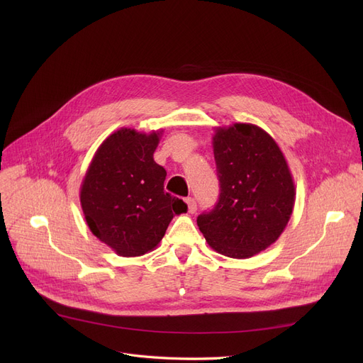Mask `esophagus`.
I'll return each mask as SVG.
<instances>
[{"label": "esophagus", "mask_w": 363, "mask_h": 363, "mask_svg": "<svg viewBox=\"0 0 363 363\" xmlns=\"http://www.w3.org/2000/svg\"><path fill=\"white\" fill-rule=\"evenodd\" d=\"M185 203H186V206H188V213H196V212H197V203H196L194 199L188 197V199L185 200Z\"/></svg>", "instance_id": "obj_1"}]
</instances>
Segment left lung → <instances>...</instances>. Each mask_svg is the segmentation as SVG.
Instances as JSON below:
<instances>
[{
	"label": "left lung",
	"instance_id": "1",
	"mask_svg": "<svg viewBox=\"0 0 363 363\" xmlns=\"http://www.w3.org/2000/svg\"><path fill=\"white\" fill-rule=\"evenodd\" d=\"M220 194L212 212L197 218L212 249L249 259L274 244L296 200L290 167L268 132L253 123L219 126L213 135Z\"/></svg>",
	"mask_w": 363,
	"mask_h": 363
}]
</instances>
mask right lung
Wrapping results in <instances>:
<instances>
[{"instance_id": "1", "label": "right lung", "mask_w": 363, "mask_h": 363, "mask_svg": "<svg viewBox=\"0 0 363 363\" xmlns=\"http://www.w3.org/2000/svg\"><path fill=\"white\" fill-rule=\"evenodd\" d=\"M163 129L121 128L95 151L81 185L91 233L123 257L155 250L186 204L164 193L166 170L152 159Z\"/></svg>"}]
</instances>
